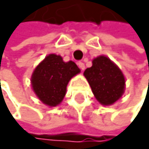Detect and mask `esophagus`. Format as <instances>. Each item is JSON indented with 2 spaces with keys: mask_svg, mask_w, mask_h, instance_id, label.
I'll return each mask as SVG.
<instances>
[{
  "mask_svg": "<svg viewBox=\"0 0 149 149\" xmlns=\"http://www.w3.org/2000/svg\"><path fill=\"white\" fill-rule=\"evenodd\" d=\"M78 66H79L80 68H81L82 70H84V69H85V63H83V61H79V63H78Z\"/></svg>",
  "mask_w": 149,
  "mask_h": 149,
  "instance_id": "obj_1",
  "label": "esophagus"
}]
</instances>
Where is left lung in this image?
Wrapping results in <instances>:
<instances>
[{"label":"left lung","mask_w":149,"mask_h":149,"mask_svg":"<svg viewBox=\"0 0 149 149\" xmlns=\"http://www.w3.org/2000/svg\"><path fill=\"white\" fill-rule=\"evenodd\" d=\"M95 98L102 105L109 106L122 96L125 88L123 73L116 63L105 56L92 61V66L84 72Z\"/></svg>","instance_id":"1"}]
</instances>
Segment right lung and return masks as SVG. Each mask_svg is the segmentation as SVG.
<instances>
[{
    "instance_id": "1",
    "label": "right lung",
    "mask_w": 149,
    "mask_h": 149,
    "mask_svg": "<svg viewBox=\"0 0 149 149\" xmlns=\"http://www.w3.org/2000/svg\"><path fill=\"white\" fill-rule=\"evenodd\" d=\"M80 71L74 61L65 63L61 56L50 54L33 70L31 86L43 104L55 107L63 101L68 82Z\"/></svg>"
}]
</instances>
